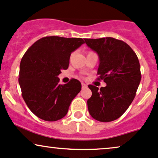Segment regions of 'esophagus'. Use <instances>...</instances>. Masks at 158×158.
<instances>
[{
	"mask_svg": "<svg viewBox=\"0 0 158 158\" xmlns=\"http://www.w3.org/2000/svg\"><path fill=\"white\" fill-rule=\"evenodd\" d=\"M82 89H85V88H86L87 87V85H86V84H85V83H82Z\"/></svg>",
	"mask_w": 158,
	"mask_h": 158,
	"instance_id": "esophagus-1",
	"label": "esophagus"
}]
</instances>
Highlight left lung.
<instances>
[{
	"instance_id": "1",
	"label": "left lung",
	"mask_w": 158,
	"mask_h": 158,
	"mask_svg": "<svg viewBox=\"0 0 158 158\" xmlns=\"http://www.w3.org/2000/svg\"><path fill=\"white\" fill-rule=\"evenodd\" d=\"M98 54V80L106 86L89 85L92 95L87 101L89 114L99 122H112L129 108L141 79L139 58L127 44L112 37L84 39Z\"/></svg>"
}]
</instances>
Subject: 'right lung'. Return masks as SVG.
Returning <instances> with one entry per match:
<instances>
[{
	"label": "right lung",
	"mask_w": 158,
	"mask_h": 158,
	"mask_svg": "<svg viewBox=\"0 0 158 158\" xmlns=\"http://www.w3.org/2000/svg\"><path fill=\"white\" fill-rule=\"evenodd\" d=\"M85 43L81 38L45 36L25 52L19 65V83L23 100L37 117L55 122L66 116L81 90L76 79L58 83V75L69 67L71 53Z\"/></svg>",
	"instance_id": "right-lung-1"
}]
</instances>
